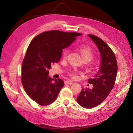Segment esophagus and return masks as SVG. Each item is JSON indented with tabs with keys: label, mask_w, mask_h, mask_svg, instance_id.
Returning <instances> with one entry per match:
<instances>
[{
	"label": "esophagus",
	"mask_w": 133,
	"mask_h": 133,
	"mask_svg": "<svg viewBox=\"0 0 133 133\" xmlns=\"http://www.w3.org/2000/svg\"><path fill=\"white\" fill-rule=\"evenodd\" d=\"M74 83L71 81V80H66L65 82V84H73Z\"/></svg>",
	"instance_id": "1"
}]
</instances>
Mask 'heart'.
<instances>
[{
  "label": "heart",
  "mask_w": 133,
  "mask_h": 133,
  "mask_svg": "<svg viewBox=\"0 0 133 133\" xmlns=\"http://www.w3.org/2000/svg\"><path fill=\"white\" fill-rule=\"evenodd\" d=\"M78 50L82 55V57L84 60H87V62H89L92 60L93 58V52H92L91 48L89 46L80 45L78 46ZM69 52V50H65L63 53V57L66 58ZM78 71L76 70H73L69 71V75L72 78L76 79L77 78V74Z\"/></svg>",
  "instance_id": "heart-1"
}]
</instances>
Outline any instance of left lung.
Instances as JSON below:
<instances>
[{
    "label": "left lung",
    "mask_w": 133,
    "mask_h": 133,
    "mask_svg": "<svg viewBox=\"0 0 133 133\" xmlns=\"http://www.w3.org/2000/svg\"><path fill=\"white\" fill-rule=\"evenodd\" d=\"M88 36L98 48L101 56V65L97 74L88 80L93 85L92 89H82L76 101L82 107L91 109L101 104L113 88L118 65L114 52L105 42L96 36L91 34Z\"/></svg>",
    "instance_id": "1"
}]
</instances>
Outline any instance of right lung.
<instances>
[{"label":"right lung","mask_w":133,"mask_h":133,"mask_svg":"<svg viewBox=\"0 0 133 133\" xmlns=\"http://www.w3.org/2000/svg\"><path fill=\"white\" fill-rule=\"evenodd\" d=\"M81 35L48 31L37 35L29 44L22 63L21 80L26 93L40 105H49L57 99L64 83L62 79L50 77L48 70L52 64L59 62L63 49Z\"/></svg>","instance_id":"add662e5"}]
</instances>
